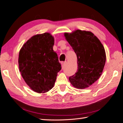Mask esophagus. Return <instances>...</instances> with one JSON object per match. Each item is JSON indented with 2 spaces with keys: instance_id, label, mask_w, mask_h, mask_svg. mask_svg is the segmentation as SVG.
I'll return each mask as SVG.
<instances>
[{
  "instance_id": "esophagus-1",
  "label": "esophagus",
  "mask_w": 123,
  "mask_h": 123,
  "mask_svg": "<svg viewBox=\"0 0 123 123\" xmlns=\"http://www.w3.org/2000/svg\"><path fill=\"white\" fill-rule=\"evenodd\" d=\"M66 64H67V61H65V62H62V68L63 69L64 67H65V66H66Z\"/></svg>"
}]
</instances>
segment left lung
Segmentation results:
<instances>
[{"mask_svg": "<svg viewBox=\"0 0 123 123\" xmlns=\"http://www.w3.org/2000/svg\"><path fill=\"white\" fill-rule=\"evenodd\" d=\"M64 34L77 57V72L69 77V80L76 88L85 89L102 74L106 60L105 48L91 32L78 30Z\"/></svg>", "mask_w": 123, "mask_h": 123, "instance_id": "1", "label": "left lung"}]
</instances>
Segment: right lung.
Wrapping results in <instances>:
<instances>
[{
  "label": "right lung",
  "instance_id": "right-lung-1",
  "mask_svg": "<svg viewBox=\"0 0 123 123\" xmlns=\"http://www.w3.org/2000/svg\"><path fill=\"white\" fill-rule=\"evenodd\" d=\"M54 45V37L45 33L31 37L19 51V71L25 82L35 92L45 93L51 90L61 69L57 54L53 50Z\"/></svg>",
  "mask_w": 123,
  "mask_h": 123
}]
</instances>
